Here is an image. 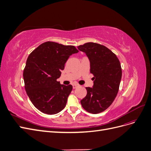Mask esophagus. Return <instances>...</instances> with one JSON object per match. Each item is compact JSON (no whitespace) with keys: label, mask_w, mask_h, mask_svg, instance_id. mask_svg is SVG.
I'll use <instances>...</instances> for the list:
<instances>
[{"label":"esophagus","mask_w":151,"mask_h":151,"mask_svg":"<svg viewBox=\"0 0 151 151\" xmlns=\"http://www.w3.org/2000/svg\"><path fill=\"white\" fill-rule=\"evenodd\" d=\"M72 86H73V89H76L77 88H78V87L79 86V85L77 84H74Z\"/></svg>","instance_id":"1"}]
</instances>
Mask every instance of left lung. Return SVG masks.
Returning a JSON list of instances; mask_svg holds the SVG:
<instances>
[{
    "mask_svg": "<svg viewBox=\"0 0 151 151\" xmlns=\"http://www.w3.org/2000/svg\"><path fill=\"white\" fill-rule=\"evenodd\" d=\"M77 48L85 53L94 75L93 88L88 87L87 95L81 101L82 106L93 114L103 112L115 99L122 79L119 60L110 50L95 43H86Z\"/></svg>",
    "mask_w": 151,
    "mask_h": 151,
    "instance_id": "obj_1",
    "label": "left lung"
}]
</instances>
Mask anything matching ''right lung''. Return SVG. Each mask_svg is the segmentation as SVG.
I'll return each mask as SVG.
<instances>
[{"instance_id": "right-lung-1", "label": "right lung", "mask_w": 151, "mask_h": 151, "mask_svg": "<svg viewBox=\"0 0 151 151\" xmlns=\"http://www.w3.org/2000/svg\"><path fill=\"white\" fill-rule=\"evenodd\" d=\"M78 52L74 46L47 42L30 53L23 72L25 89L40 111L55 115L65 107L72 86L60 84L57 79L68 58Z\"/></svg>"}]
</instances>
